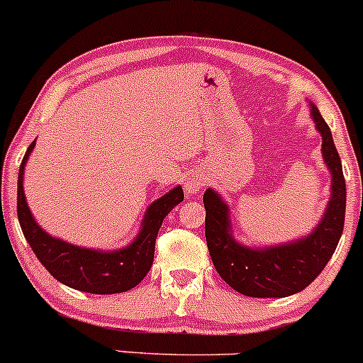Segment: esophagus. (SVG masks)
<instances>
[{
  "instance_id": "1",
  "label": "esophagus",
  "mask_w": 363,
  "mask_h": 363,
  "mask_svg": "<svg viewBox=\"0 0 363 363\" xmlns=\"http://www.w3.org/2000/svg\"><path fill=\"white\" fill-rule=\"evenodd\" d=\"M203 185H206V180H203V177H201V174H194V177H190L189 180H186L185 190H186V194H189V195H194V194H197Z\"/></svg>"
}]
</instances>
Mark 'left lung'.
<instances>
[{"instance_id": "1", "label": "left lung", "mask_w": 363, "mask_h": 363, "mask_svg": "<svg viewBox=\"0 0 363 363\" xmlns=\"http://www.w3.org/2000/svg\"><path fill=\"white\" fill-rule=\"evenodd\" d=\"M312 120L323 135V157L331 171V199L311 235L283 245L252 248L231 233L230 207L213 189L203 194L206 240L218 274L233 290L254 298H283L307 288L335 254L343 233L346 185L331 130L319 109L311 104Z\"/></svg>"}]
</instances>
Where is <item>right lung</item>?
Here are the masks:
<instances>
[{"label": "right lung", "mask_w": 363, "mask_h": 363, "mask_svg": "<svg viewBox=\"0 0 363 363\" xmlns=\"http://www.w3.org/2000/svg\"><path fill=\"white\" fill-rule=\"evenodd\" d=\"M34 145L35 140L28 145L20 164L17 214L23 236L34 250L35 257L50 271L52 278L73 290L96 293V295H111V293L132 290L145 278L152 266L154 248H156V238L162 219L183 201L182 186H174L168 194L150 203L140 225V231L130 245L111 252L77 247L48 235L35 223L34 216L28 209L23 195V168Z\"/></svg>", "instance_id": "right-lung-1"}]
</instances>
